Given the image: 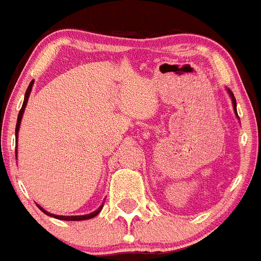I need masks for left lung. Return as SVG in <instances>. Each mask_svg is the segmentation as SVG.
<instances>
[{"instance_id":"1","label":"left lung","mask_w":261,"mask_h":261,"mask_svg":"<svg viewBox=\"0 0 261 261\" xmlns=\"http://www.w3.org/2000/svg\"><path fill=\"white\" fill-rule=\"evenodd\" d=\"M229 93H230V96H231V100H233V107H234V110H236V114H237V116H238V113H237V101H236V97H234V95H233V92H231V91H229Z\"/></svg>"}]
</instances>
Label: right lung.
Wrapping results in <instances>:
<instances>
[{
	"label": "right lung",
	"mask_w": 261,
	"mask_h": 261,
	"mask_svg": "<svg viewBox=\"0 0 261 261\" xmlns=\"http://www.w3.org/2000/svg\"><path fill=\"white\" fill-rule=\"evenodd\" d=\"M32 84H34V81L30 83V86H28L27 91H25V95H24V101H23V105L22 108H20L19 110V114H18V121H16V126H15V136H16V139H18V131H19V126H20V121H22V117H23V113H24V108L25 105H27V101H28V97H30V92H31L32 90ZM40 211H43L45 215L48 216H51V217H55V218H58V220H65V221H82V220H88V218H92L95 217L96 215H97L100 211H101L102 205L98 208L97 211H95V212L90 213V215H84V216H56V215H51V213L46 212L45 210H43L41 206L39 205Z\"/></svg>",
	"instance_id": "1"
}]
</instances>
